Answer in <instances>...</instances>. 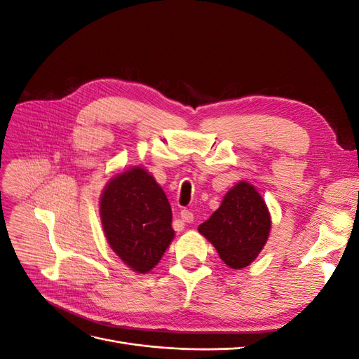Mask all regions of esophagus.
I'll return each instance as SVG.
<instances>
[{"instance_id": "1", "label": "esophagus", "mask_w": 359, "mask_h": 359, "mask_svg": "<svg viewBox=\"0 0 359 359\" xmlns=\"http://www.w3.org/2000/svg\"><path fill=\"white\" fill-rule=\"evenodd\" d=\"M194 219V215L190 210H181V220L184 223H191Z\"/></svg>"}]
</instances>
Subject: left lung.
<instances>
[{
	"instance_id": "8db88e82",
	"label": "left lung",
	"mask_w": 359,
	"mask_h": 359,
	"mask_svg": "<svg viewBox=\"0 0 359 359\" xmlns=\"http://www.w3.org/2000/svg\"><path fill=\"white\" fill-rule=\"evenodd\" d=\"M271 217L262 196L248 182H238L226 193L220 208L199 226V232L233 269L248 266L264 248Z\"/></svg>"
}]
</instances>
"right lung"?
Instances as JSON below:
<instances>
[{"label": "right lung", "instance_id": "right-lung-1", "mask_svg": "<svg viewBox=\"0 0 359 359\" xmlns=\"http://www.w3.org/2000/svg\"><path fill=\"white\" fill-rule=\"evenodd\" d=\"M107 243L136 273L153 269L172 238V210L165 191L142 168L119 173L100 199Z\"/></svg>", "mask_w": 359, "mask_h": 359}]
</instances>
